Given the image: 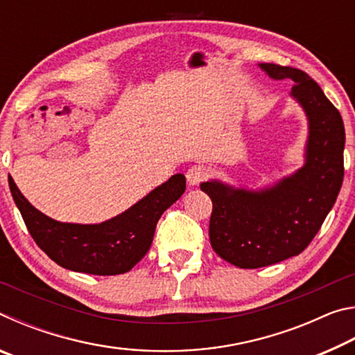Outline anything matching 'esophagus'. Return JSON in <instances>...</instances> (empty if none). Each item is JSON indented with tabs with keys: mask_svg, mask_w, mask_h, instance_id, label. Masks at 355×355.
I'll list each match as a JSON object with an SVG mask.
<instances>
[{
	"mask_svg": "<svg viewBox=\"0 0 355 355\" xmlns=\"http://www.w3.org/2000/svg\"><path fill=\"white\" fill-rule=\"evenodd\" d=\"M208 173H209L208 167L197 164V166H192L191 169L186 172V180H188L189 186H199L203 180L208 177Z\"/></svg>",
	"mask_w": 355,
	"mask_h": 355,
	"instance_id": "obj_1",
	"label": "esophagus"
}]
</instances>
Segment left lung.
Wrapping results in <instances>:
<instances>
[{"instance_id":"obj_1","label":"left lung","mask_w":355,"mask_h":355,"mask_svg":"<svg viewBox=\"0 0 355 355\" xmlns=\"http://www.w3.org/2000/svg\"><path fill=\"white\" fill-rule=\"evenodd\" d=\"M272 80L294 83L291 97L309 119L305 164L269 188H233L218 180L202 183L213 202L209 241L216 254L243 269L299 255L320 232L343 183L345 125L322 89L305 73L260 64Z\"/></svg>"}]
</instances>
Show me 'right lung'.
I'll list each match as a JSON object with an SVG mask.
<instances>
[{
    "mask_svg": "<svg viewBox=\"0 0 355 355\" xmlns=\"http://www.w3.org/2000/svg\"><path fill=\"white\" fill-rule=\"evenodd\" d=\"M10 192L35 244L75 272L117 275L128 272L147 254L158 220L186 189L183 173L172 175L127 211L101 224H67L48 218L29 203L14 180Z\"/></svg>",
    "mask_w": 355,
    "mask_h": 355,
    "instance_id": "1",
    "label": "right lung"
}]
</instances>
